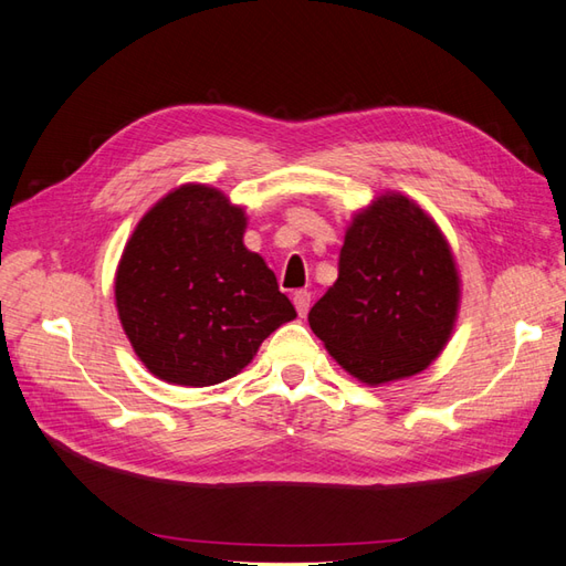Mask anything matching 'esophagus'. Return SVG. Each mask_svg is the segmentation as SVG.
Segmentation results:
<instances>
[{"mask_svg": "<svg viewBox=\"0 0 566 566\" xmlns=\"http://www.w3.org/2000/svg\"><path fill=\"white\" fill-rule=\"evenodd\" d=\"M294 306H296L301 318H304L311 308V292H306V289H298V292H294Z\"/></svg>", "mask_w": 566, "mask_h": 566, "instance_id": "esophagus-1", "label": "esophagus"}]
</instances>
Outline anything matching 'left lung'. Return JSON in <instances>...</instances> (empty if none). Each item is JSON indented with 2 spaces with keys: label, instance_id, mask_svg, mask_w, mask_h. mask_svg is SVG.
<instances>
[{
  "label": "left lung",
  "instance_id": "1",
  "mask_svg": "<svg viewBox=\"0 0 566 566\" xmlns=\"http://www.w3.org/2000/svg\"><path fill=\"white\" fill-rule=\"evenodd\" d=\"M458 304L461 280L437 221L410 197L386 192L354 214L337 282L308 323L345 371L380 386L439 357Z\"/></svg>",
  "mask_w": 566,
  "mask_h": 566
}]
</instances>
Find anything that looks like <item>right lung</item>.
<instances>
[{"label": "right lung", "instance_id": "add662e5", "mask_svg": "<svg viewBox=\"0 0 566 566\" xmlns=\"http://www.w3.org/2000/svg\"><path fill=\"white\" fill-rule=\"evenodd\" d=\"M243 233V207L188 182L161 197L129 235L115 272V306L156 378L190 388L221 384L296 318Z\"/></svg>", "mask_w": 566, "mask_h": 566}]
</instances>
